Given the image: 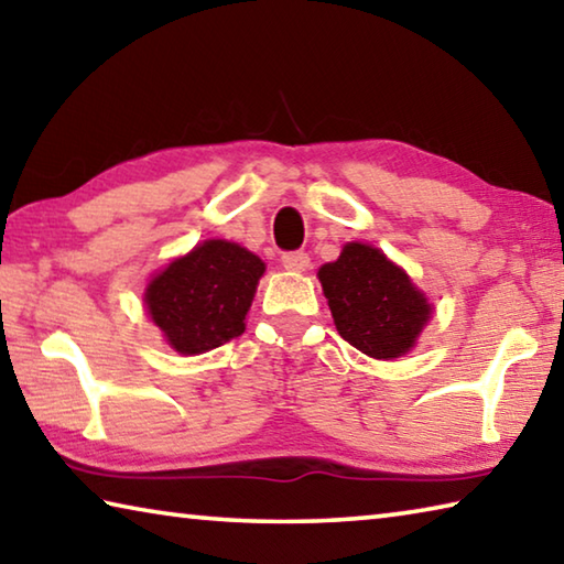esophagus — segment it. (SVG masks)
Instances as JSON below:
<instances>
[{"mask_svg":"<svg viewBox=\"0 0 564 564\" xmlns=\"http://www.w3.org/2000/svg\"><path fill=\"white\" fill-rule=\"evenodd\" d=\"M282 264L288 267V270H292V272H304L310 267V254L302 252V250L284 252L282 254Z\"/></svg>","mask_w":564,"mask_h":564,"instance_id":"34e87169","label":"esophagus"}]
</instances>
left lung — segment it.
<instances>
[{
	"mask_svg": "<svg viewBox=\"0 0 564 564\" xmlns=\"http://www.w3.org/2000/svg\"><path fill=\"white\" fill-rule=\"evenodd\" d=\"M319 282L341 339L373 359L406 354L431 314L406 272L371 245L349 242Z\"/></svg>",
	"mask_w": 564,
	"mask_h": 564,
	"instance_id": "8db88e82",
	"label": "left lung"
}]
</instances>
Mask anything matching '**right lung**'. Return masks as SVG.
<instances>
[{"instance_id":"right-lung-1","label":"right lung","mask_w":564,"mask_h":564,"mask_svg":"<svg viewBox=\"0 0 564 564\" xmlns=\"http://www.w3.org/2000/svg\"><path fill=\"white\" fill-rule=\"evenodd\" d=\"M262 272L264 262L245 247L207 240L148 284V312L175 351H210L245 332Z\"/></svg>"}]
</instances>
